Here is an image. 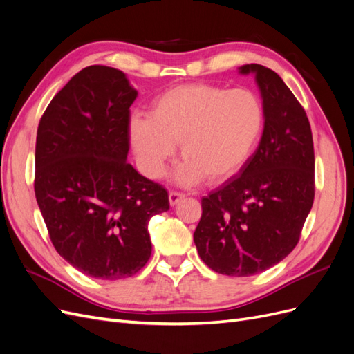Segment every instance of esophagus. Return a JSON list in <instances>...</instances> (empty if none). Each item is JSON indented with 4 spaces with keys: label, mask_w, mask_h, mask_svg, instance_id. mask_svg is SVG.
<instances>
[{
    "label": "esophagus",
    "mask_w": 354,
    "mask_h": 354,
    "mask_svg": "<svg viewBox=\"0 0 354 354\" xmlns=\"http://www.w3.org/2000/svg\"><path fill=\"white\" fill-rule=\"evenodd\" d=\"M185 194H180V192H169V205L171 207H174V205H177V203L181 201V199H185Z\"/></svg>",
    "instance_id": "1"
}]
</instances>
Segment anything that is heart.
Masks as SVG:
<instances>
[{
    "mask_svg": "<svg viewBox=\"0 0 354 354\" xmlns=\"http://www.w3.org/2000/svg\"><path fill=\"white\" fill-rule=\"evenodd\" d=\"M264 128V106L250 88L229 90L211 84H183L152 103L151 116L136 113L128 137L140 169L151 178L164 174L180 143L185 162L176 171L183 186L220 183L252 156Z\"/></svg>",
    "mask_w": 354,
    "mask_h": 354,
    "instance_id": "b5f03b06",
    "label": "heart"
}]
</instances>
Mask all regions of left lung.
I'll return each instance as SVG.
<instances>
[{
	"label": "left lung",
	"instance_id": "1",
	"mask_svg": "<svg viewBox=\"0 0 354 354\" xmlns=\"http://www.w3.org/2000/svg\"><path fill=\"white\" fill-rule=\"evenodd\" d=\"M264 106L257 151L239 173L202 198L194 233L201 260L227 276H251L282 261L298 243L315 199V149L308 118L272 69L251 63Z\"/></svg>",
	"mask_w": 354,
	"mask_h": 354
}]
</instances>
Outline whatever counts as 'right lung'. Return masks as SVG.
<instances>
[{"mask_svg": "<svg viewBox=\"0 0 354 354\" xmlns=\"http://www.w3.org/2000/svg\"><path fill=\"white\" fill-rule=\"evenodd\" d=\"M120 69L80 71L42 115L35 196L56 251L84 274L116 281L151 259L147 223L169 209L167 190L127 162L130 106Z\"/></svg>", "mask_w": 354, "mask_h": 354, "instance_id": "right-lung-1", "label": "right lung"}]
</instances>
